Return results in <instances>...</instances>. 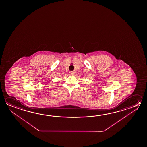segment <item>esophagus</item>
<instances>
[{
	"label": "esophagus",
	"instance_id": "1",
	"mask_svg": "<svg viewBox=\"0 0 147 147\" xmlns=\"http://www.w3.org/2000/svg\"><path fill=\"white\" fill-rule=\"evenodd\" d=\"M70 74L72 75H74L75 74V72H74V71H71V72H70Z\"/></svg>",
	"mask_w": 147,
	"mask_h": 147
}]
</instances>
